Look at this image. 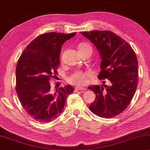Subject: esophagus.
Masks as SVG:
<instances>
[{"mask_svg":"<svg viewBox=\"0 0 150 150\" xmlns=\"http://www.w3.org/2000/svg\"><path fill=\"white\" fill-rule=\"evenodd\" d=\"M83 91V90H85L84 87H76L75 88V91Z\"/></svg>","mask_w":150,"mask_h":150,"instance_id":"obj_1","label":"esophagus"}]
</instances>
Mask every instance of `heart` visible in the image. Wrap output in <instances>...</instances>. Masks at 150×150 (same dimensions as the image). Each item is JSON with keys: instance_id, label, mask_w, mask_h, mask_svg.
<instances>
[{"instance_id": "obj_1", "label": "heart", "mask_w": 150, "mask_h": 150, "mask_svg": "<svg viewBox=\"0 0 150 150\" xmlns=\"http://www.w3.org/2000/svg\"><path fill=\"white\" fill-rule=\"evenodd\" d=\"M89 45L86 44H81L79 45V49H82L84 47H88ZM92 75L91 72L90 71H77L68 77L67 81L71 84L75 85H84L87 82L88 77H91Z\"/></svg>"}]
</instances>
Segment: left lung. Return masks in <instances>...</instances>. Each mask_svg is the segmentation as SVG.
<instances>
[{
  "label": "left lung",
  "mask_w": 150,
  "mask_h": 150,
  "mask_svg": "<svg viewBox=\"0 0 150 150\" xmlns=\"http://www.w3.org/2000/svg\"><path fill=\"white\" fill-rule=\"evenodd\" d=\"M81 34L90 40L100 55L101 71L99 79L109 81L108 85L88 87L96 94L89 109L101 117H115L126 109L136 91L138 73L136 54L124 39L111 31L93 30Z\"/></svg>",
  "instance_id": "1"
}]
</instances>
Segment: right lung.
Segmentation results:
<instances>
[{"label": "right lung", "mask_w": 150, "mask_h": 150, "mask_svg": "<svg viewBox=\"0 0 150 150\" xmlns=\"http://www.w3.org/2000/svg\"><path fill=\"white\" fill-rule=\"evenodd\" d=\"M75 35L42 34L30 42L18 59L16 91L23 108L38 122L48 123L60 115L67 97L74 90L67 85L53 91L49 81L60 64L62 45Z\"/></svg>", "instance_id": "1"}]
</instances>
